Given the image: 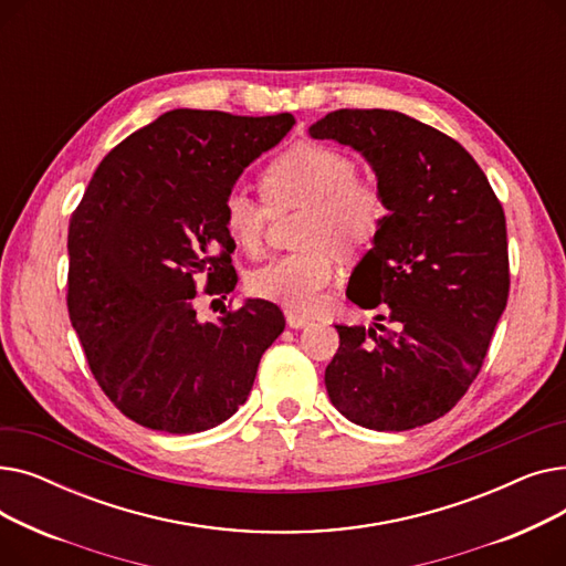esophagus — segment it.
<instances>
[{
	"mask_svg": "<svg viewBox=\"0 0 566 566\" xmlns=\"http://www.w3.org/2000/svg\"><path fill=\"white\" fill-rule=\"evenodd\" d=\"M286 323L291 325V328H305V325L312 321V316L298 312V310H286Z\"/></svg>",
	"mask_w": 566,
	"mask_h": 566,
	"instance_id": "obj_1",
	"label": "esophagus"
}]
</instances>
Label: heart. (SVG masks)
<instances>
[{
  "instance_id": "obj_1",
  "label": "heart",
  "mask_w": 566,
  "mask_h": 566,
  "mask_svg": "<svg viewBox=\"0 0 566 566\" xmlns=\"http://www.w3.org/2000/svg\"><path fill=\"white\" fill-rule=\"evenodd\" d=\"M263 201L233 188L222 201L227 233L248 252H259L273 213L303 208L295 243L303 250L268 261L250 273L248 286L265 301L312 310L335 277V254L360 252L378 235L388 206L374 178L342 148L295 142L265 163L259 176Z\"/></svg>"
}]
</instances>
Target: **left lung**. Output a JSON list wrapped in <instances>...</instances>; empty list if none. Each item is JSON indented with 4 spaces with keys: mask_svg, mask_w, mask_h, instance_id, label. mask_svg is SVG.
Masks as SVG:
<instances>
[{
    "mask_svg": "<svg viewBox=\"0 0 566 566\" xmlns=\"http://www.w3.org/2000/svg\"><path fill=\"white\" fill-rule=\"evenodd\" d=\"M310 135L360 151L390 211L346 291L355 305L378 310V323L335 325L339 348L325 388L360 427L429 424L478 378L507 307L502 203L457 139L401 112L337 109Z\"/></svg>",
    "mask_w": 566,
    "mask_h": 566,
    "instance_id": "1",
    "label": "left lung"
}]
</instances>
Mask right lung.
<instances>
[{"instance_id":"1","label":"right lung","mask_w":566,"mask_h":566,"mask_svg":"<svg viewBox=\"0 0 566 566\" xmlns=\"http://www.w3.org/2000/svg\"><path fill=\"white\" fill-rule=\"evenodd\" d=\"M293 124L289 112L171 109L116 144L88 181L69 224V316L101 390L133 422L197 433L245 403L284 314L248 301L201 323L195 301L233 291L222 201Z\"/></svg>"}]
</instances>
